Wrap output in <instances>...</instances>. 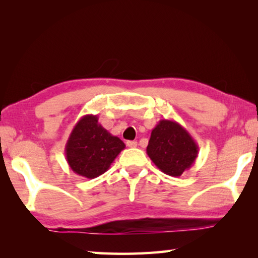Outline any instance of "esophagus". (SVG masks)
Returning <instances> with one entry per match:
<instances>
[{
  "instance_id": "obj_1",
  "label": "esophagus",
  "mask_w": 258,
  "mask_h": 258,
  "mask_svg": "<svg viewBox=\"0 0 258 258\" xmlns=\"http://www.w3.org/2000/svg\"><path fill=\"white\" fill-rule=\"evenodd\" d=\"M126 146H127L128 148H135L138 146V142L137 141H127L126 142Z\"/></svg>"
}]
</instances>
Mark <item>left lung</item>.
Here are the masks:
<instances>
[{
    "mask_svg": "<svg viewBox=\"0 0 258 258\" xmlns=\"http://www.w3.org/2000/svg\"><path fill=\"white\" fill-rule=\"evenodd\" d=\"M199 147L190 133L175 120L161 119L151 131L147 154L157 167L178 177L195 164Z\"/></svg>",
    "mask_w": 258,
    "mask_h": 258,
    "instance_id": "1",
    "label": "left lung"
}]
</instances>
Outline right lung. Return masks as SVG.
I'll return each instance as SVG.
<instances>
[{"instance_id": "obj_1", "label": "right lung", "mask_w": 258, "mask_h": 258, "mask_svg": "<svg viewBox=\"0 0 258 258\" xmlns=\"http://www.w3.org/2000/svg\"><path fill=\"white\" fill-rule=\"evenodd\" d=\"M97 115H85L74 126L64 147L66 160L74 173L95 178L107 172L125 143L102 127Z\"/></svg>"}]
</instances>
